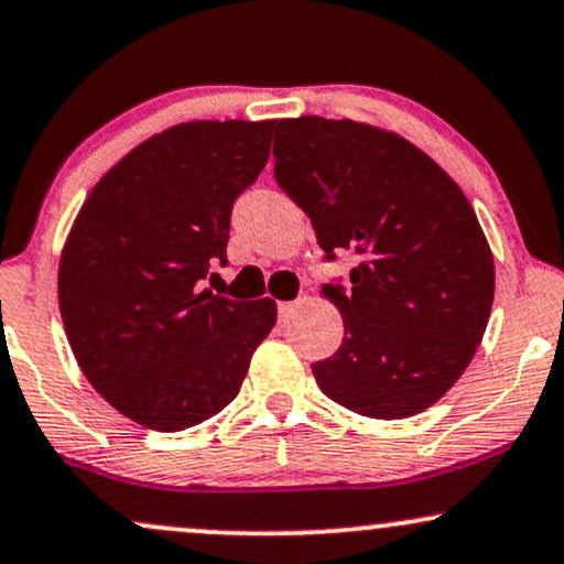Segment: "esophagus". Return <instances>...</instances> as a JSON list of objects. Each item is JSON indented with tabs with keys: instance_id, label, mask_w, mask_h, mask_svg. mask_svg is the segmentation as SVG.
<instances>
[{
	"instance_id": "esophagus-1",
	"label": "esophagus",
	"mask_w": 564,
	"mask_h": 564,
	"mask_svg": "<svg viewBox=\"0 0 564 564\" xmlns=\"http://www.w3.org/2000/svg\"><path fill=\"white\" fill-rule=\"evenodd\" d=\"M291 312H294V302H278V317L281 321H286Z\"/></svg>"
}]
</instances>
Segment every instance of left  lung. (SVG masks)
Returning a JSON list of instances; mask_svg holds the SVG:
<instances>
[{"mask_svg": "<svg viewBox=\"0 0 564 564\" xmlns=\"http://www.w3.org/2000/svg\"><path fill=\"white\" fill-rule=\"evenodd\" d=\"M275 181L328 260L351 249V289L325 283L344 317L321 391L365 417L402 420L457 383L494 304V257L463 188L383 128L317 115L275 128Z\"/></svg>", "mask_w": 564, "mask_h": 564, "instance_id": "obj_1", "label": "left lung"}]
</instances>
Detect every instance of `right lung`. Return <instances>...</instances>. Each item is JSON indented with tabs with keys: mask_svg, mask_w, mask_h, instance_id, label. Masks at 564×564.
<instances>
[{
	"mask_svg": "<svg viewBox=\"0 0 564 564\" xmlns=\"http://www.w3.org/2000/svg\"><path fill=\"white\" fill-rule=\"evenodd\" d=\"M275 120H192L101 175L59 257L57 294L80 370L120 415L175 433L239 393L275 302L202 289L226 264L230 207L270 158Z\"/></svg>",
	"mask_w": 564,
	"mask_h": 564,
	"instance_id": "1",
	"label": "right lung"
}]
</instances>
